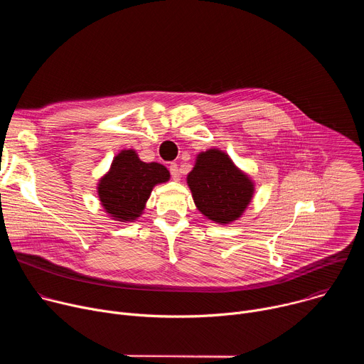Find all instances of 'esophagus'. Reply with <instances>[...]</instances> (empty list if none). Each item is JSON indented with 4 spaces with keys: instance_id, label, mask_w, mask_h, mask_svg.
<instances>
[{
    "instance_id": "34e87169",
    "label": "esophagus",
    "mask_w": 364,
    "mask_h": 364,
    "mask_svg": "<svg viewBox=\"0 0 364 364\" xmlns=\"http://www.w3.org/2000/svg\"><path fill=\"white\" fill-rule=\"evenodd\" d=\"M170 173H171V178H173L174 181H178V180H180V168H178V166H177L176 163H171V166H170Z\"/></svg>"
}]
</instances>
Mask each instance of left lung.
Returning <instances> with one entry per match:
<instances>
[{
  "instance_id": "left-lung-1",
  "label": "left lung",
  "mask_w": 364,
  "mask_h": 364,
  "mask_svg": "<svg viewBox=\"0 0 364 364\" xmlns=\"http://www.w3.org/2000/svg\"><path fill=\"white\" fill-rule=\"evenodd\" d=\"M194 204L207 219L219 225L237 220L249 205L255 186L229 155L218 148L200 152L187 176Z\"/></svg>"
}]
</instances>
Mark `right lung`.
<instances>
[{
  "instance_id": "add662e5",
  "label": "right lung",
  "mask_w": 364,
  "mask_h": 364,
  "mask_svg": "<svg viewBox=\"0 0 364 364\" xmlns=\"http://www.w3.org/2000/svg\"><path fill=\"white\" fill-rule=\"evenodd\" d=\"M168 180L170 171L163 164L144 163L134 149H122L99 180L97 196L111 219L134 222L144 213L152 188Z\"/></svg>"
}]
</instances>
